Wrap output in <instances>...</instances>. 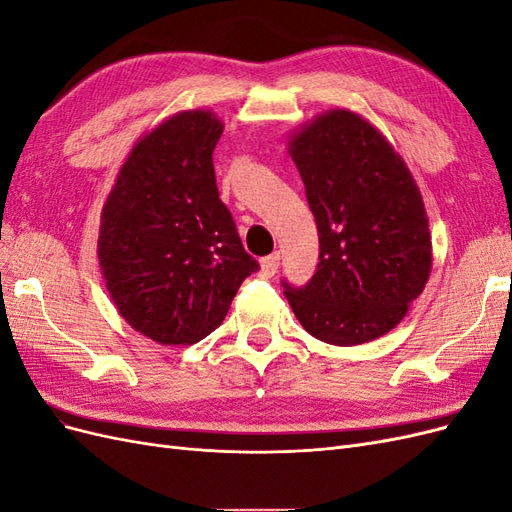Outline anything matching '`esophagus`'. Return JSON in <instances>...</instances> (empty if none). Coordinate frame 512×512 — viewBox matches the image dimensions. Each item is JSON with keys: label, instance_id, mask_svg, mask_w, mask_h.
I'll list each match as a JSON object with an SVG mask.
<instances>
[{"label": "esophagus", "instance_id": "esophagus-1", "mask_svg": "<svg viewBox=\"0 0 512 512\" xmlns=\"http://www.w3.org/2000/svg\"><path fill=\"white\" fill-rule=\"evenodd\" d=\"M277 269H280V254H271L260 260V273L265 277H273Z\"/></svg>", "mask_w": 512, "mask_h": 512}]
</instances>
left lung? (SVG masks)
Returning a JSON list of instances; mask_svg holds the SVG:
<instances>
[{
  "mask_svg": "<svg viewBox=\"0 0 512 512\" xmlns=\"http://www.w3.org/2000/svg\"><path fill=\"white\" fill-rule=\"evenodd\" d=\"M305 183L320 262L284 294L303 329L324 344L356 346L395 329L431 273L421 190L386 136L359 113L331 108L288 138Z\"/></svg>",
  "mask_w": 512,
  "mask_h": 512,
  "instance_id": "1",
  "label": "left lung"
}]
</instances>
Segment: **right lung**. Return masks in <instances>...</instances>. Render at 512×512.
<instances>
[{"label":"right lung","instance_id":"1","mask_svg":"<svg viewBox=\"0 0 512 512\" xmlns=\"http://www.w3.org/2000/svg\"><path fill=\"white\" fill-rule=\"evenodd\" d=\"M222 132L205 108L160 121L134 143L102 207L106 290L121 318L162 346L196 344L218 329L258 271L215 183Z\"/></svg>","mask_w":512,"mask_h":512}]
</instances>
